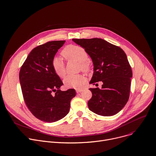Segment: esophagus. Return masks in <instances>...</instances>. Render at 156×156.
<instances>
[{"mask_svg": "<svg viewBox=\"0 0 156 156\" xmlns=\"http://www.w3.org/2000/svg\"><path fill=\"white\" fill-rule=\"evenodd\" d=\"M76 92H77V93H79V92H82V91L83 90V89H76Z\"/></svg>", "mask_w": 156, "mask_h": 156, "instance_id": "obj_1", "label": "esophagus"}]
</instances>
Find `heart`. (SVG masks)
I'll return each mask as SVG.
<instances>
[{
    "label": "heart",
    "mask_w": 156,
    "mask_h": 156,
    "mask_svg": "<svg viewBox=\"0 0 156 156\" xmlns=\"http://www.w3.org/2000/svg\"><path fill=\"white\" fill-rule=\"evenodd\" d=\"M62 56L67 59L77 61L80 63L82 71H87L89 66L87 63L89 55L83 48L76 46L69 45L66 47L62 51ZM52 66L55 73L61 78L66 75V68L63 60L58 56L55 57L52 61ZM85 81V77L81 74L69 75L64 79V83L66 86L73 88H80Z\"/></svg>",
    "instance_id": "heart-1"
}]
</instances>
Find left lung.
Masks as SVG:
<instances>
[{"mask_svg":"<svg viewBox=\"0 0 156 156\" xmlns=\"http://www.w3.org/2000/svg\"><path fill=\"white\" fill-rule=\"evenodd\" d=\"M86 50L94 64L90 83L101 81V89L90 88L89 108L105 116L118 113L129 99L132 70L124 51L101 38L73 39ZM97 84V83H96Z\"/></svg>","mask_w":156,"mask_h":156,"instance_id":"1","label":"left lung"}]
</instances>
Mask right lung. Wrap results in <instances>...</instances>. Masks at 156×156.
<instances>
[{
    "label": "right lung",
    "instance_id": "right-lung-1",
    "mask_svg": "<svg viewBox=\"0 0 156 156\" xmlns=\"http://www.w3.org/2000/svg\"><path fill=\"white\" fill-rule=\"evenodd\" d=\"M65 41H52L34 48L22 65L19 79L26 105L37 118L53 123L66 116L76 96L73 89L61 91L63 85L52 61Z\"/></svg>",
    "mask_w": 156,
    "mask_h": 156
}]
</instances>
